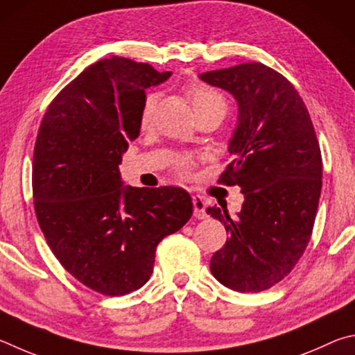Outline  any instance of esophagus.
Segmentation results:
<instances>
[{"label": "esophagus", "instance_id": "obj_1", "mask_svg": "<svg viewBox=\"0 0 355 355\" xmlns=\"http://www.w3.org/2000/svg\"><path fill=\"white\" fill-rule=\"evenodd\" d=\"M191 202H193V214L198 220H204L207 216L206 214V201L202 200L201 196L195 195L191 198Z\"/></svg>", "mask_w": 355, "mask_h": 355}]
</instances>
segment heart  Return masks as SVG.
I'll list each match as a JSON object with an SVG mask.
<instances>
[{
	"label": "heart",
	"mask_w": 355,
	"mask_h": 355,
	"mask_svg": "<svg viewBox=\"0 0 355 355\" xmlns=\"http://www.w3.org/2000/svg\"><path fill=\"white\" fill-rule=\"evenodd\" d=\"M185 92H187V96L191 103V107H193L196 115L206 114V112H220V114L225 115V112L227 109L226 99L220 92L212 89V87L201 84V83H191L187 85ZM154 105H155V95H148L145 103H143L141 115H140V121L143 126H146L149 120H151ZM178 166H179V170L185 173L190 168V160L181 159L178 162Z\"/></svg>",
	"instance_id": "heart-1"
}]
</instances>
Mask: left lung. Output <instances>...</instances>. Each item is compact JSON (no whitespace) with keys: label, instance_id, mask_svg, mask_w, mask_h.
<instances>
[{"label":"left lung","instance_id":"left-lung-1","mask_svg":"<svg viewBox=\"0 0 355 355\" xmlns=\"http://www.w3.org/2000/svg\"><path fill=\"white\" fill-rule=\"evenodd\" d=\"M200 79L237 101L232 162L220 181L245 196L237 216L207 209L229 234L210 271L227 288L257 293L282 281L307 248L322 185L320 145L300 93L272 68L248 62Z\"/></svg>","mask_w":355,"mask_h":355}]
</instances>
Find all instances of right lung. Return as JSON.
I'll return each mask as SVG.
<instances>
[{
  "mask_svg": "<svg viewBox=\"0 0 355 355\" xmlns=\"http://www.w3.org/2000/svg\"><path fill=\"white\" fill-rule=\"evenodd\" d=\"M171 71L126 58L98 60L53 99L33 162L35 215L62 266L107 296L139 290L155 248L193 214L179 187L124 185L118 165L140 134L145 90Z\"/></svg>",
  "mask_w": 355,
  "mask_h": 355,
  "instance_id": "add662e5",
  "label": "right lung"
}]
</instances>
